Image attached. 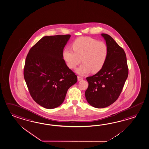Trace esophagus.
Returning a JSON list of instances; mask_svg holds the SVG:
<instances>
[{
  "label": "esophagus",
  "instance_id": "obj_1",
  "mask_svg": "<svg viewBox=\"0 0 149 149\" xmlns=\"http://www.w3.org/2000/svg\"><path fill=\"white\" fill-rule=\"evenodd\" d=\"M83 79V78L82 77H81V76H77V79H78V81H81V80Z\"/></svg>",
  "mask_w": 149,
  "mask_h": 149
}]
</instances>
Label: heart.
I'll use <instances>...</instances> for the list:
<instances>
[{"mask_svg": "<svg viewBox=\"0 0 149 149\" xmlns=\"http://www.w3.org/2000/svg\"><path fill=\"white\" fill-rule=\"evenodd\" d=\"M73 50L65 49L63 58L70 69H74L80 63L82 65L76 73L84 75L92 72L97 73L102 69L108 56V48L102 41L89 37H79L72 44Z\"/></svg>", "mask_w": 149, "mask_h": 149, "instance_id": "1", "label": "heart"}]
</instances>
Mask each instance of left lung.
Wrapping results in <instances>:
<instances>
[{
	"label": "left lung",
	"instance_id": "obj_1",
	"mask_svg": "<svg viewBox=\"0 0 149 149\" xmlns=\"http://www.w3.org/2000/svg\"><path fill=\"white\" fill-rule=\"evenodd\" d=\"M101 36L108 48V58L100 72L86 77L88 86L85 93L88 103L97 108L109 106L117 100L128 75L124 49L109 35Z\"/></svg>",
	"mask_w": 149,
	"mask_h": 149
}]
</instances>
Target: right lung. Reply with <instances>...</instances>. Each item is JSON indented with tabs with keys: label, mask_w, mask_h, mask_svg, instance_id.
Here are the masks:
<instances>
[{
	"label": "right lung",
	"mask_w": 149,
	"mask_h": 149,
	"mask_svg": "<svg viewBox=\"0 0 149 149\" xmlns=\"http://www.w3.org/2000/svg\"><path fill=\"white\" fill-rule=\"evenodd\" d=\"M70 35L46 36L40 40L26 56L24 77L31 96L47 109L64 102L67 90L77 76L63 59V49Z\"/></svg>",
	"instance_id": "add662e5"
}]
</instances>
